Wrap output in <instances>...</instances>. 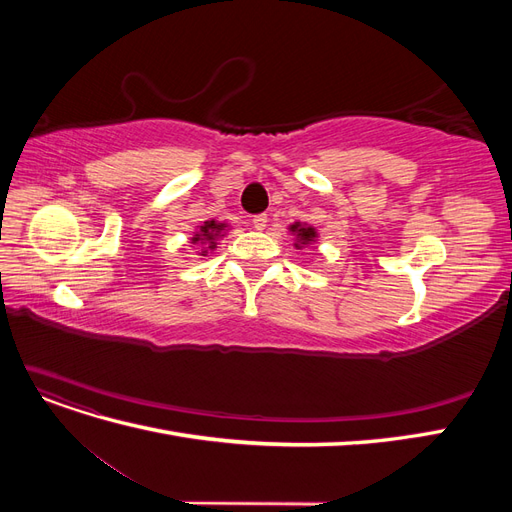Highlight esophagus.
<instances>
[{
	"label": "esophagus",
	"instance_id": "obj_1",
	"mask_svg": "<svg viewBox=\"0 0 512 512\" xmlns=\"http://www.w3.org/2000/svg\"><path fill=\"white\" fill-rule=\"evenodd\" d=\"M267 222H269L267 213H260V215H254V218H252V226H254L256 230H265V228H267Z\"/></svg>",
	"mask_w": 512,
	"mask_h": 512
}]
</instances>
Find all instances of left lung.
<instances>
[{"label": "left lung", "instance_id": "obj_1", "mask_svg": "<svg viewBox=\"0 0 512 512\" xmlns=\"http://www.w3.org/2000/svg\"><path fill=\"white\" fill-rule=\"evenodd\" d=\"M288 230L294 235V247H297V250H303V247L312 245V243L318 239L316 228L309 226V224H303V222L290 224Z\"/></svg>", "mask_w": 512, "mask_h": 512}]
</instances>
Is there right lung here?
Instances as JSON below:
<instances>
[{
	"mask_svg": "<svg viewBox=\"0 0 512 512\" xmlns=\"http://www.w3.org/2000/svg\"><path fill=\"white\" fill-rule=\"evenodd\" d=\"M226 230H230L228 224L218 220H207L203 226H198L194 237L190 239L198 247V256H207L213 252L218 247V241L226 235Z\"/></svg>",
	"mask_w": 512,
	"mask_h": 512,
	"instance_id": "right-lung-1",
	"label": "right lung"
}]
</instances>
